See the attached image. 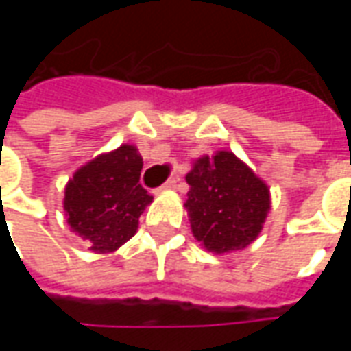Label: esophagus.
Segmentation results:
<instances>
[{"mask_svg":"<svg viewBox=\"0 0 351 351\" xmlns=\"http://www.w3.org/2000/svg\"><path fill=\"white\" fill-rule=\"evenodd\" d=\"M178 182H180V178H171V180H167V182L161 186L160 190H175Z\"/></svg>","mask_w":351,"mask_h":351,"instance_id":"34e87169","label":"esophagus"}]
</instances>
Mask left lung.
Wrapping results in <instances>:
<instances>
[{
    "instance_id": "8db88e82",
    "label": "left lung",
    "mask_w": 351,
    "mask_h": 351,
    "mask_svg": "<svg viewBox=\"0 0 351 351\" xmlns=\"http://www.w3.org/2000/svg\"><path fill=\"white\" fill-rule=\"evenodd\" d=\"M186 180L191 231L206 250H241L259 235L271 208L269 190L235 154L201 158Z\"/></svg>"
}]
</instances>
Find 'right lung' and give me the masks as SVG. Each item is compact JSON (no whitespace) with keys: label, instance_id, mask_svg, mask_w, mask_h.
Instances as JSON below:
<instances>
[{"label":"right lung","instance_id":"right-lung-1","mask_svg":"<svg viewBox=\"0 0 351 351\" xmlns=\"http://www.w3.org/2000/svg\"><path fill=\"white\" fill-rule=\"evenodd\" d=\"M143 158L123 145L79 169L65 188L67 223L93 252H114L135 235L152 195L138 184Z\"/></svg>","mask_w":351,"mask_h":351}]
</instances>
